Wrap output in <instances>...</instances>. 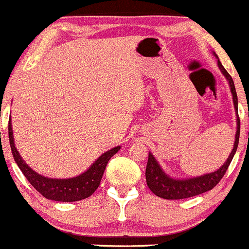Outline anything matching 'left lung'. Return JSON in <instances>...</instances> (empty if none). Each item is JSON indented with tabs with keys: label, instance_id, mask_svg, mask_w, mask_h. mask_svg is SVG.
Segmentation results:
<instances>
[{
	"label": "left lung",
	"instance_id": "1",
	"mask_svg": "<svg viewBox=\"0 0 249 249\" xmlns=\"http://www.w3.org/2000/svg\"><path fill=\"white\" fill-rule=\"evenodd\" d=\"M219 64V68L221 69L226 77H227L228 82L231 86V91L233 95V101H234V107L237 111V95L235 90V86H234L233 79L228 71L223 68V66L220 61H217ZM236 124H237V130L235 134V142H234V148L231 150L230 158L227 159L226 163H223V166L220 169H217L216 172L209 173V174L202 175V177L193 178H187V180H175L167 177L166 173L161 169V167L159 166V163L156 162L154 156L149 153L148 155V162H147V168H146V181L147 186L149 187V189L152 191L156 196L162 197V199L166 200H181V199H187V197L195 196V195L202 194V193L211 191L213 189L217 183L220 182V180L223 178V175L227 172L228 167H230L231 160H233V156L235 154L237 144H239V138H240V117L239 114L236 113Z\"/></svg>",
	"mask_w": 249,
	"mask_h": 249
}]
</instances>
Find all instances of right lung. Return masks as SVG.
Instances as JSON below:
<instances>
[{
	"mask_svg": "<svg viewBox=\"0 0 249 249\" xmlns=\"http://www.w3.org/2000/svg\"><path fill=\"white\" fill-rule=\"evenodd\" d=\"M8 134H9V142L14 160L18 163V168L23 173V175L29 181L30 185L34 187L41 195H43L46 199L62 201V202H74V201H80L90 196L96 191L97 187L100 186L103 172H105L108 161L120 149V147H115L113 149L106 152L105 154H102L91 164V167L87 172L79 175V177L64 178V180H61V178H48L35 173L21 159L18 152L16 150L15 144H14L12 124H10V121L9 125H8Z\"/></svg>",
	"mask_w": 249,
	"mask_h": 249,
	"instance_id": "add662e5",
	"label": "right lung"
}]
</instances>
